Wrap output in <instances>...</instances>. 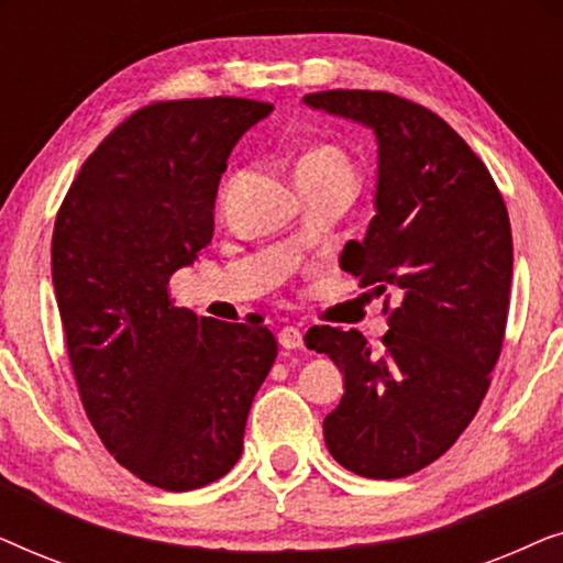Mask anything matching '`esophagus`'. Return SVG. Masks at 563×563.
<instances>
[{
  "mask_svg": "<svg viewBox=\"0 0 563 563\" xmlns=\"http://www.w3.org/2000/svg\"><path fill=\"white\" fill-rule=\"evenodd\" d=\"M279 345H284V349H299L302 345V330L295 325H284L279 330Z\"/></svg>",
  "mask_w": 563,
  "mask_h": 563,
  "instance_id": "obj_1",
  "label": "esophagus"
}]
</instances>
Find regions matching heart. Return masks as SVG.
Here are the masks:
<instances>
[{
  "label": "heart",
  "instance_id": "heart-1",
  "mask_svg": "<svg viewBox=\"0 0 563 563\" xmlns=\"http://www.w3.org/2000/svg\"><path fill=\"white\" fill-rule=\"evenodd\" d=\"M335 174L353 176V166H351V158L345 156V151H341L338 145H330V143L314 145V148L307 151L297 164L299 181L322 179V176H335Z\"/></svg>",
  "mask_w": 563,
  "mask_h": 563
}]
</instances>
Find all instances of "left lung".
<instances>
[{"label": "left lung", "mask_w": 563, "mask_h": 563, "mask_svg": "<svg viewBox=\"0 0 563 563\" xmlns=\"http://www.w3.org/2000/svg\"><path fill=\"white\" fill-rule=\"evenodd\" d=\"M305 102L374 130L376 214L341 266L361 287L389 291L379 349L358 330L305 335L345 382L322 422L325 445L353 474L399 479L441 459L487 395L510 310V218L482 158L428 107L368 89L314 91Z\"/></svg>", "instance_id": "1"}]
</instances>
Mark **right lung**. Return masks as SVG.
Wrapping results in <instances>:
<instances>
[{"label":"right lung","mask_w":563,"mask_h":563,"mask_svg":"<svg viewBox=\"0 0 563 563\" xmlns=\"http://www.w3.org/2000/svg\"><path fill=\"white\" fill-rule=\"evenodd\" d=\"M274 104L166 99L84 161L53 225V289L84 412L114 461L166 492L225 476L274 366L261 322L176 307L168 279L212 241L228 156Z\"/></svg>","instance_id":"1"}]
</instances>
